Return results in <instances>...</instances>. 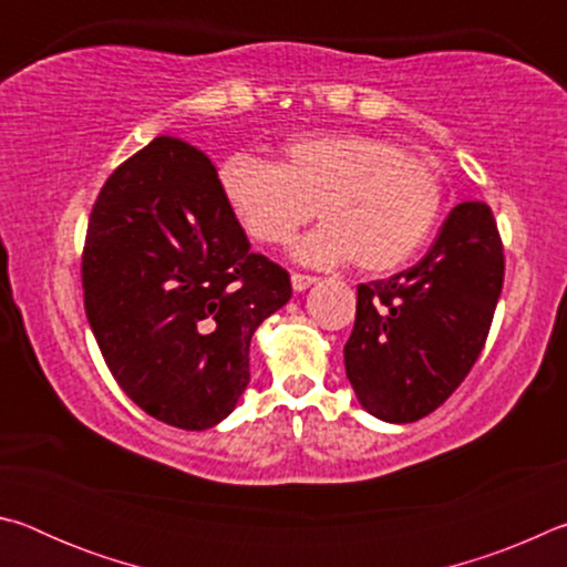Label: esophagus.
Returning <instances> with one entry per match:
<instances>
[{
    "label": "esophagus",
    "mask_w": 567,
    "mask_h": 567,
    "mask_svg": "<svg viewBox=\"0 0 567 567\" xmlns=\"http://www.w3.org/2000/svg\"><path fill=\"white\" fill-rule=\"evenodd\" d=\"M290 280H292V290H295V292H302V290H307V287H310V285L318 282V277L302 275V272H292Z\"/></svg>",
    "instance_id": "1"
}]
</instances>
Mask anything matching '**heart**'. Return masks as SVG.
<instances>
[{"instance_id": "1", "label": "heart", "mask_w": 567, "mask_h": 567, "mask_svg": "<svg viewBox=\"0 0 567 567\" xmlns=\"http://www.w3.org/2000/svg\"><path fill=\"white\" fill-rule=\"evenodd\" d=\"M217 185L239 223L260 243L292 239L318 213L324 223L295 245L305 265L358 262L390 272L433 233L443 187L425 159L372 134H315L287 142L285 162L235 152Z\"/></svg>"}]
</instances>
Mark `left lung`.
I'll use <instances>...</instances> for the list:
<instances>
[{"label":"left lung","instance_id":"left-lung-1","mask_svg":"<svg viewBox=\"0 0 567 567\" xmlns=\"http://www.w3.org/2000/svg\"><path fill=\"white\" fill-rule=\"evenodd\" d=\"M505 257L485 203H463L405 272L358 287L344 372L385 422L430 415L473 370L503 290Z\"/></svg>","mask_w":567,"mask_h":567}]
</instances>
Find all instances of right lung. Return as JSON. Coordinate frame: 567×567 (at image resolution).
Returning a JSON list of instances; mask_svg holds the SVG:
<instances>
[{
    "label": "right lung",
    "mask_w": 567,
    "mask_h": 567,
    "mask_svg": "<svg viewBox=\"0 0 567 567\" xmlns=\"http://www.w3.org/2000/svg\"><path fill=\"white\" fill-rule=\"evenodd\" d=\"M84 310L127 398L207 430L249 382V340L292 297L249 239L205 152L157 137L104 182L82 252Z\"/></svg>",
    "instance_id": "obj_1"
}]
</instances>
